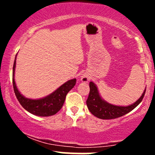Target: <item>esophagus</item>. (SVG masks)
Returning a JSON list of instances; mask_svg holds the SVG:
<instances>
[{"instance_id":"esophagus-1","label":"esophagus","mask_w":155,"mask_h":155,"mask_svg":"<svg viewBox=\"0 0 155 155\" xmlns=\"http://www.w3.org/2000/svg\"><path fill=\"white\" fill-rule=\"evenodd\" d=\"M80 78L81 81H82V82H84V83H87V82L91 79V76H89V74H87V73H84V74H82Z\"/></svg>"}]
</instances>
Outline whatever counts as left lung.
<instances>
[{"mask_svg":"<svg viewBox=\"0 0 155 155\" xmlns=\"http://www.w3.org/2000/svg\"><path fill=\"white\" fill-rule=\"evenodd\" d=\"M90 92L86 101L87 109L92 115L101 119H113L126 115L135 109L143 101L145 93V89L143 94L134 104L128 106H116L111 104L103 99L99 93L98 87L93 82L89 83Z\"/></svg>","mask_w":155,"mask_h":155,"instance_id":"8db88e82","label":"left lung"}]
</instances>
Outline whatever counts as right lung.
Returning a JSON list of instances; mask_svg holds the SVG:
<instances>
[{
    "mask_svg": "<svg viewBox=\"0 0 155 155\" xmlns=\"http://www.w3.org/2000/svg\"><path fill=\"white\" fill-rule=\"evenodd\" d=\"M16 55L12 69V84L16 98L22 107L33 115L37 116L46 117L57 113L64 105L67 94L76 85V79L68 80L55 91L44 97L39 99H30L20 93L15 82V69L16 64Z\"/></svg>",
    "mask_w": 155,
    "mask_h": 155,
    "instance_id": "obj_1",
    "label": "right lung"
}]
</instances>
